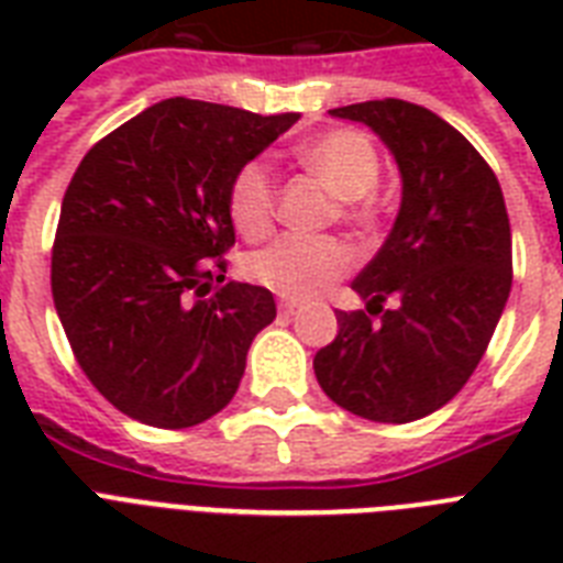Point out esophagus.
Instances as JSON below:
<instances>
[{"label":"esophagus","instance_id":"obj_1","mask_svg":"<svg viewBox=\"0 0 563 563\" xmlns=\"http://www.w3.org/2000/svg\"><path fill=\"white\" fill-rule=\"evenodd\" d=\"M280 312L283 316H295V312H298V303H295V300H280Z\"/></svg>","mask_w":563,"mask_h":563}]
</instances>
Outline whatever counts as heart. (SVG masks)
<instances>
[{
	"instance_id": "1",
	"label": "heart",
	"mask_w": 563,
	"mask_h": 563,
	"mask_svg": "<svg viewBox=\"0 0 563 563\" xmlns=\"http://www.w3.org/2000/svg\"><path fill=\"white\" fill-rule=\"evenodd\" d=\"M300 163L333 195L342 198L339 219L356 230H374L379 207V154L362 131L335 128L300 148ZM277 184L263 161L242 163L228 187V216L245 239H263L274 224ZM353 268V251L342 239L286 236L245 260V274L256 286L286 300L318 298Z\"/></svg>"
}]
</instances>
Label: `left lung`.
Wrapping results in <instances>:
<instances>
[{
    "label": "left lung",
    "mask_w": 563,
    "mask_h": 563,
    "mask_svg": "<svg viewBox=\"0 0 563 563\" xmlns=\"http://www.w3.org/2000/svg\"><path fill=\"white\" fill-rule=\"evenodd\" d=\"M330 113L365 122L391 148L402 203L353 280L368 303L335 312L339 335L312 365L342 409L409 423L453 400L488 351L511 291L506 198L485 157L432 110L379 99Z\"/></svg>",
    "instance_id": "left-lung-1"
}]
</instances>
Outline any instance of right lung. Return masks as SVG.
Wrapping results in <instances>:
<instances>
[{
  "mask_svg": "<svg viewBox=\"0 0 563 563\" xmlns=\"http://www.w3.org/2000/svg\"><path fill=\"white\" fill-rule=\"evenodd\" d=\"M295 122L178 96L110 131L75 169L52 298L87 379L128 418L187 429L233 400L277 307L263 286L224 280L228 187Z\"/></svg>",
  "mask_w": 563,
  "mask_h": 563,
  "instance_id": "obj_1",
  "label": "right lung"
}]
</instances>
